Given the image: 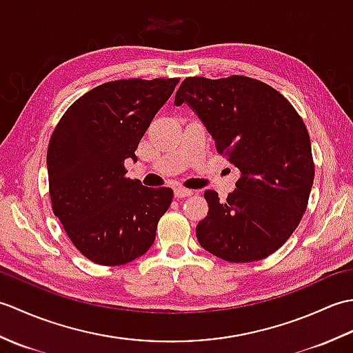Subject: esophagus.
Segmentation results:
<instances>
[{"label":"esophagus","mask_w":353,"mask_h":353,"mask_svg":"<svg viewBox=\"0 0 353 353\" xmlns=\"http://www.w3.org/2000/svg\"><path fill=\"white\" fill-rule=\"evenodd\" d=\"M190 196H192V191L191 190L182 188V186H179V188L174 190V197L176 199H185V197H190Z\"/></svg>","instance_id":"obj_1"}]
</instances>
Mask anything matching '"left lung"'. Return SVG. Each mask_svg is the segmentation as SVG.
I'll return each instance as SVG.
<instances>
[{
	"instance_id": "8db88e82",
	"label": "left lung",
	"mask_w": 353,
	"mask_h": 353,
	"mask_svg": "<svg viewBox=\"0 0 353 353\" xmlns=\"http://www.w3.org/2000/svg\"><path fill=\"white\" fill-rule=\"evenodd\" d=\"M188 103L212 134L216 152L241 171L221 201L205 191L200 245L228 262L264 259L287 243L308 206L314 182L311 139L292 104L264 81L229 76L186 77L174 104Z\"/></svg>"
}]
</instances>
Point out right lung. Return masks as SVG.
<instances>
[{"mask_svg": "<svg viewBox=\"0 0 353 353\" xmlns=\"http://www.w3.org/2000/svg\"><path fill=\"white\" fill-rule=\"evenodd\" d=\"M181 79L108 81L66 109L51 134L47 167L52 212L76 249L100 265L142 256L168 211L171 188L125 177L141 138Z\"/></svg>", "mask_w": 353, "mask_h": 353, "instance_id": "right-lung-1", "label": "right lung"}]
</instances>
